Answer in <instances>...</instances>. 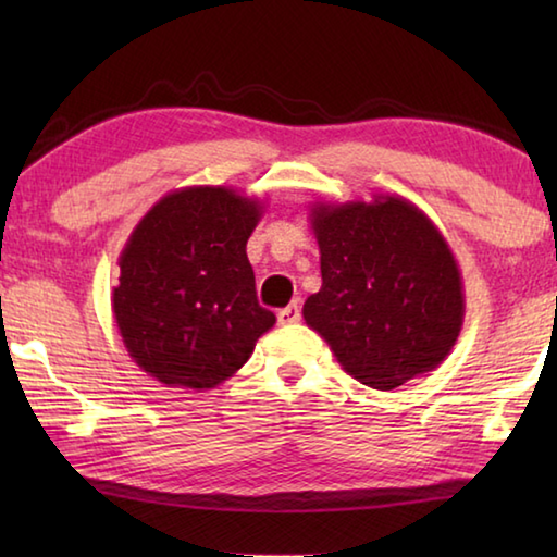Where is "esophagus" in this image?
<instances>
[{"mask_svg":"<svg viewBox=\"0 0 557 557\" xmlns=\"http://www.w3.org/2000/svg\"><path fill=\"white\" fill-rule=\"evenodd\" d=\"M299 319H301V309H299L297 301H292V305H287L285 309H280V312H277V322H280L282 326L297 324Z\"/></svg>","mask_w":557,"mask_h":557,"instance_id":"obj_1","label":"esophagus"}]
</instances>
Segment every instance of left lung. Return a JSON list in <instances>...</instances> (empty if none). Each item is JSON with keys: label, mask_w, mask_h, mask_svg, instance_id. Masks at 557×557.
<instances>
[{"label": "left lung", "mask_w": 557, "mask_h": 557, "mask_svg": "<svg viewBox=\"0 0 557 557\" xmlns=\"http://www.w3.org/2000/svg\"><path fill=\"white\" fill-rule=\"evenodd\" d=\"M322 289L301 317L342 369L393 391L435 371L465 324V285L455 252L412 201H317L309 211Z\"/></svg>", "instance_id": "left-lung-1"}]
</instances>
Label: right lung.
I'll return each mask as SVG.
<instances>
[{
  "mask_svg": "<svg viewBox=\"0 0 557 557\" xmlns=\"http://www.w3.org/2000/svg\"><path fill=\"white\" fill-rule=\"evenodd\" d=\"M265 203L231 186H184L122 248L112 314L127 354L169 388L211 391L248 361L275 314L258 305L245 252Z\"/></svg>",
  "mask_w": 557,
  "mask_h": 557,
  "instance_id": "add662e5",
  "label": "right lung"
}]
</instances>
